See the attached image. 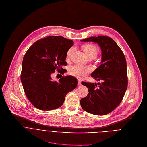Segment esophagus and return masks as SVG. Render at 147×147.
I'll list each match as a JSON object with an SVG mask.
<instances>
[{
	"instance_id": "esophagus-1",
	"label": "esophagus",
	"mask_w": 147,
	"mask_h": 147,
	"mask_svg": "<svg viewBox=\"0 0 147 147\" xmlns=\"http://www.w3.org/2000/svg\"><path fill=\"white\" fill-rule=\"evenodd\" d=\"M78 84L79 85V86L81 85V81H80V80H78Z\"/></svg>"
}]
</instances>
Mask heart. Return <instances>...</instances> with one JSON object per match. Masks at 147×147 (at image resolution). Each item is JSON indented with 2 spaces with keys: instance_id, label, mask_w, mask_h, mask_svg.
Here are the masks:
<instances>
[{
  "instance_id": "heart-1",
  "label": "heart",
  "mask_w": 147,
  "mask_h": 147,
  "mask_svg": "<svg viewBox=\"0 0 147 147\" xmlns=\"http://www.w3.org/2000/svg\"><path fill=\"white\" fill-rule=\"evenodd\" d=\"M83 50L88 57L96 56L98 53V49L93 45H86L83 47ZM75 50V47H71L67 53V59L69 60L71 58L72 53ZM92 71L91 68L89 67L83 66L79 64H75L71 66L69 68V74L78 79H82L86 75L89 74Z\"/></svg>"
}]
</instances>
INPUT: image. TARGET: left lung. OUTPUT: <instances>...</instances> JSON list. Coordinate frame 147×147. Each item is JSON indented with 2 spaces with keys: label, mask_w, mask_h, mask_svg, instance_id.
I'll list each match as a JSON object with an SVG mask.
<instances>
[{
  "label": "left lung",
  "mask_w": 147,
  "mask_h": 147,
  "mask_svg": "<svg viewBox=\"0 0 147 147\" xmlns=\"http://www.w3.org/2000/svg\"><path fill=\"white\" fill-rule=\"evenodd\" d=\"M98 44L102 51L101 64L92 76L101 83L82 82L89 93L80 100L85 111L96 115H107L118 107L123 100L127 84L126 60L117 43L108 36H98L81 40Z\"/></svg>",
  "instance_id": "left-lung-1"
}]
</instances>
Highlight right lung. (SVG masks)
<instances>
[{"instance_id":"obj_1","label":"right lung","mask_w":147,"mask_h":147,"mask_svg":"<svg viewBox=\"0 0 147 147\" xmlns=\"http://www.w3.org/2000/svg\"><path fill=\"white\" fill-rule=\"evenodd\" d=\"M74 42L60 36H49L35 42L23 58L21 80L25 94L36 108L52 110L60 107L66 95L76 87L77 79L63 76L53 81L57 70L62 75L67 71V53Z\"/></svg>"}]
</instances>
